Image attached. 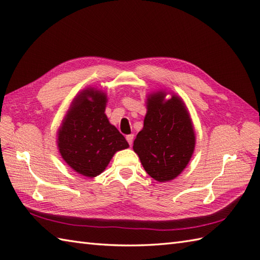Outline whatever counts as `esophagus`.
<instances>
[{
  "instance_id": "1",
  "label": "esophagus",
  "mask_w": 260,
  "mask_h": 260,
  "mask_svg": "<svg viewBox=\"0 0 260 260\" xmlns=\"http://www.w3.org/2000/svg\"><path fill=\"white\" fill-rule=\"evenodd\" d=\"M133 140H134V135H133V134L126 136V141L128 142V144H129L131 146H132V144H133Z\"/></svg>"
}]
</instances>
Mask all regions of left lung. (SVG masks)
Masks as SVG:
<instances>
[{
  "label": "left lung",
  "mask_w": 260,
  "mask_h": 260,
  "mask_svg": "<svg viewBox=\"0 0 260 260\" xmlns=\"http://www.w3.org/2000/svg\"><path fill=\"white\" fill-rule=\"evenodd\" d=\"M169 93L171 97L167 100ZM146 98L144 126L133 150L151 178L172 181L183 172L194 152V127L183 99L174 92L157 90Z\"/></svg>",
  "instance_id": "8db88e82"
}]
</instances>
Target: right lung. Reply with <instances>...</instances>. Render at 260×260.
<instances>
[{
  "mask_svg": "<svg viewBox=\"0 0 260 260\" xmlns=\"http://www.w3.org/2000/svg\"><path fill=\"white\" fill-rule=\"evenodd\" d=\"M107 102L105 91L85 88L73 99L57 133L63 161L86 178L103 173L116 152L129 147L105 114Z\"/></svg>",
  "mask_w": 260,
  "mask_h": 260,
  "instance_id": "1",
  "label": "right lung"
}]
</instances>
